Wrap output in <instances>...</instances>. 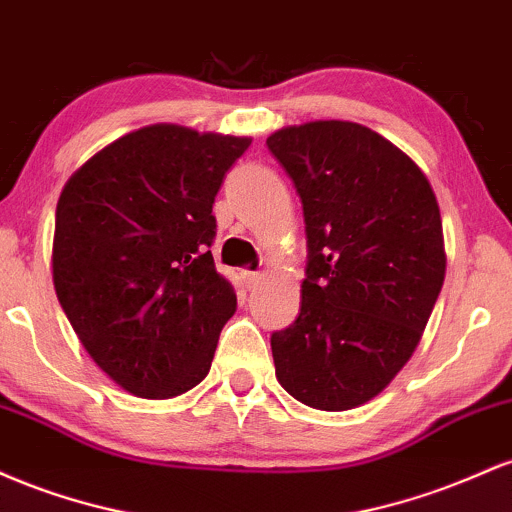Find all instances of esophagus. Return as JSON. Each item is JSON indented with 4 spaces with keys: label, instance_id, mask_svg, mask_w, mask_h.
<instances>
[{
    "label": "esophagus",
    "instance_id": "1",
    "mask_svg": "<svg viewBox=\"0 0 512 512\" xmlns=\"http://www.w3.org/2000/svg\"><path fill=\"white\" fill-rule=\"evenodd\" d=\"M262 279H264V276L260 272H243V281H245V286H248L250 291H255L257 286L262 284Z\"/></svg>",
    "mask_w": 512,
    "mask_h": 512
}]
</instances>
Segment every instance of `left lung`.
<instances>
[{
  "label": "left lung",
  "mask_w": 512,
  "mask_h": 512,
  "mask_svg": "<svg viewBox=\"0 0 512 512\" xmlns=\"http://www.w3.org/2000/svg\"><path fill=\"white\" fill-rule=\"evenodd\" d=\"M267 146L308 238L301 313L272 334L276 380L313 409L361 407L414 354L443 289L436 195L402 149L356 122L276 129Z\"/></svg>",
  "instance_id": "1"
}]
</instances>
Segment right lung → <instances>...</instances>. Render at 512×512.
I'll return each mask as SVG.
<instances>
[{"label":"right lung","mask_w":512,"mask_h":512,"mask_svg":"<svg viewBox=\"0 0 512 512\" xmlns=\"http://www.w3.org/2000/svg\"><path fill=\"white\" fill-rule=\"evenodd\" d=\"M252 139L149 125L64 185L52 281L88 356L122 390L170 399L202 383L236 291L214 267L211 214Z\"/></svg>","instance_id":"1"}]
</instances>
